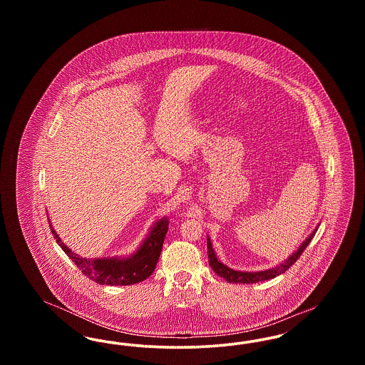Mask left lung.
<instances>
[{"label": "left lung", "mask_w": 365, "mask_h": 365, "mask_svg": "<svg viewBox=\"0 0 365 365\" xmlns=\"http://www.w3.org/2000/svg\"><path fill=\"white\" fill-rule=\"evenodd\" d=\"M317 228L313 231L312 234L305 240V242L302 243L298 250L294 252L289 259L283 262H280L277 267H272L269 269H265V271H259V272H243V271H235V269H231L228 268L225 264H222L220 261L217 260L215 252H213V247H212V242L208 238V257H209V265L212 267V269L220 277V278L226 279L228 283H257L261 280H268V279H274L275 277H278L280 274L286 272L295 261L299 259V256L302 255V252L307 249V246L309 245V242L312 241L314 234H316Z\"/></svg>", "instance_id": "1"}]
</instances>
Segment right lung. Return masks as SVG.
<instances>
[{
	"label": "right lung",
	"instance_id": "add662e5",
	"mask_svg": "<svg viewBox=\"0 0 365 365\" xmlns=\"http://www.w3.org/2000/svg\"><path fill=\"white\" fill-rule=\"evenodd\" d=\"M51 226V222H49ZM53 237L60 247L67 253L71 260L82 271V274L96 283L108 286H128L139 283L152 275L156 269L165 234L168 231V220L164 217L158 220L149 232L148 238L138 250L127 259H86L75 255L67 245L61 242L54 228L51 226Z\"/></svg>",
	"mask_w": 365,
	"mask_h": 365
}]
</instances>
